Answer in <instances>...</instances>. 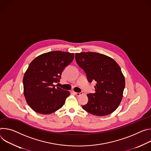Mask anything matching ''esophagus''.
Wrapping results in <instances>:
<instances>
[{
  "instance_id": "obj_1",
  "label": "esophagus",
  "mask_w": 151,
  "mask_h": 151,
  "mask_svg": "<svg viewBox=\"0 0 151 151\" xmlns=\"http://www.w3.org/2000/svg\"><path fill=\"white\" fill-rule=\"evenodd\" d=\"M74 94L76 95L77 96H80L81 95H83V93L82 92H74Z\"/></svg>"
}]
</instances>
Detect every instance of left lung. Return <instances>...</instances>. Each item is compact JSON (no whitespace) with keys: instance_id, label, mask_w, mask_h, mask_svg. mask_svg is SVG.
Instances as JSON below:
<instances>
[{"instance_id":"8db88e82","label":"left lung","mask_w":151,"mask_h":151,"mask_svg":"<svg viewBox=\"0 0 151 151\" xmlns=\"http://www.w3.org/2000/svg\"><path fill=\"white\" fill-rule=\"evenodd\" d=\"M75 58L88 81H96L95 92L87 95L88 103L82 108L98 116L111 114L119 106L125 85L120 66L112 58L95 52L76 53Z\"/></svg>"}]
</instances>
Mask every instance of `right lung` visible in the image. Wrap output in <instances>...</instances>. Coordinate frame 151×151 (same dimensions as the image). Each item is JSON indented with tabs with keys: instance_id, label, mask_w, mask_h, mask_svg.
I'll list each match as a JSON object with an SVG mask.
<instances>
[{
	"instance_id": "right-lung-1",
	"label": "right lung",
	"mask_w": 151,
	"mask_h": 151,
	"mask_svg": "<svg viewBox=\"0 0 151 151\" xmlns=\"http://www.w3.org/2000/svg\"><path fill=\"white\" fill-rule=\"evenodd\" d=\"M74 53L50 52L33 59L24 73V95L28 105L35 112L48 114L60 109L70 93L55 85L62 72L74 59Z\"/></svg>"
}]
</instances>
